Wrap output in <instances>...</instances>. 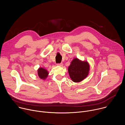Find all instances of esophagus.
<instances>
[{"label": "esophagus", "instance_id": "esophagus-1", "mask_svg": "<svg viewBox=\"0 0 125 125\" xmlns=\"http://www.w3.org/2000/svg\"><path fill=\"white\" fill-rule=\"evenodd\" d=\"M57 66H61V67H62L63 66V63H60V64H57Z\"/></svg>", "mask_w": 125, "mask_h": 125}]
</instances>
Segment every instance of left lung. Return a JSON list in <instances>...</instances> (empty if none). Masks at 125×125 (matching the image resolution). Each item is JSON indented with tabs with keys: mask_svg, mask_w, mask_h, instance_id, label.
Returning <instances> with one entry per match:
<instances>
[{
	"mask_svg": "<svg viewBox=\"0 0 125 125\" xmlns=\"http://www.w3.org/2000/svg\"><path fill=\"white\" fill-rule=\"evenodd\" d=\"M90 66L86 61L74 58L68 67L69 76L74 82L79 83L86 78L90 71Z\"/></svg>",
	"mask_w": 125,
	"mask_h": 125,
	"instance_id": "1",
	"label": "left lung"
}]
</instances>
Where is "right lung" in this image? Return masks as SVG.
Returning <instances> with one entry per match:
<instances>
[{
    "label": "right lung",
    "mask_w": 125,
    "mask_h": 125,
    "mask_svg": "<svg viewBox=\"0 0 125 125\" xmlns=\"http://www.w3.org/2000/svg\"><path fill=\"white\" fill-rule=\"evenodd\" d=\"M38 74L40 79L44 80L48 77L49 72L45 69L40 67L38 70Z\"/></svg>",
    "instance_id": "obj_1"
}]
</instances>
